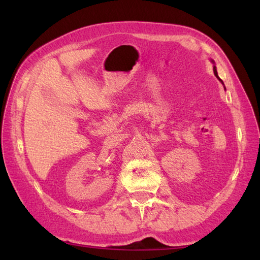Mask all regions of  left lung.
Wrapping results in <instances>:
<instances>
[{
    "label": "left lung",
    "instance_id": "8db88e82",
    "mask_svg": "<svg viewBox=\"0 0 260 260\" xmlns=\"http://www.w3.org/2000/svg\"><path fill=\"white\" fill-rule=\"evenodd\" d=\"M211 61H212V63H213V74H214V76L215 77H217V78L220 80V81H221V84L223 85V87H224V84H223V81L221 80V79H220L219 78V76H218V71H217V67H215V64H214V61H213V60H211ZM224 89H225V87H224Z\"/></svg>",
    "mask_w": 260,
    "mask_h": 260
}]
</instances>
